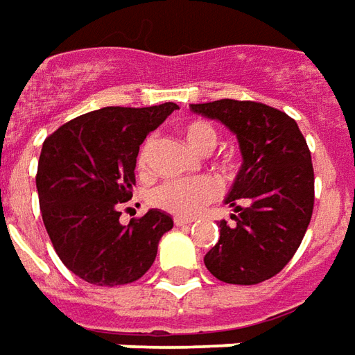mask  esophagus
I'll use <instances>...</instances> for the list:
<instances>
[{"instance_id":"obj_1","label":"esophagus","mask_w":355,"mask_h":355,"mask_svg":"<svg viewBox=\"0 0 355 355\" xmlns=\"http://www.w3.org/2000/svg\"><path fill=\"white\" fill-rule=\"evenodd\" d=\"M194 219H188V217H175V225L177 227H188V225H192Z\"/></svg>"}]
</instances>
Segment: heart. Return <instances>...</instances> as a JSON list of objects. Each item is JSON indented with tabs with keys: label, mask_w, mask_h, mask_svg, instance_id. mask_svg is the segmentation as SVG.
<instances>
[{
	"label": "heart",
	"mask_w": 355,
	"mask_h": 355,
	"mask_svg": "<svg viewBox=\"0 0 355 355\" xmlns=\"http://www.w3.org/2000/svg\"><path fill=\"white\" fill-rule=\"evenodd\" d=\"M184 138L188 146L200 153L211 152L219 142V135L215 126L205 123V121H192L184 126ZM153 138L150 136L142 144L138 152V169L146 171L150 165V153H152ZM220 186L217 178L209 175H200V177L188 178H173L165 180L159 186H155L150 194V202L153 207L163 209V211L173 213L178 217H192L219 196Z\"/></svg>",
	"instance_id": "obj_1"
}]
</instances>
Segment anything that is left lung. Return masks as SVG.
<instances>
[{"instance_id": "1", "label": "left lung", "mask_w": 355, "mask_h": 355, "mask_svg": "<svg viewBox=\"0 0 355 355\" xmlns=\"http://www.w3.org/2000/svg\"><path fill=\"white\" fill-rule=\"evenodd\" d=\"M217 119L240 144L242 167L225 202L234 207L219 223V242L203 263L229 284H257L275 277L294 257L313 213V165L306 138L284 111L257 101L192 103Z\"/></svg>"}]
</instances>
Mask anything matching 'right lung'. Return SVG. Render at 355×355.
Instances as JSON below:
<instances>
[{"mask_svg":"<svg viewBox=\"0 0 355 355\" xmlns=\"http://www.w3.org/2000/svg\"><path fill=\"white\" fill-rule=\"evenodd\" d=\"M178 109L103 107L69 121L46 138L38 161L42 219L59 259L83 281L117 286L152 267L173 219L159 209L121 225L132 198L140 144Z\"/></svg>","mask_w":355,"mask_h":355,"instance_id":"obj_1","label":"right lung"}]
</instances>
